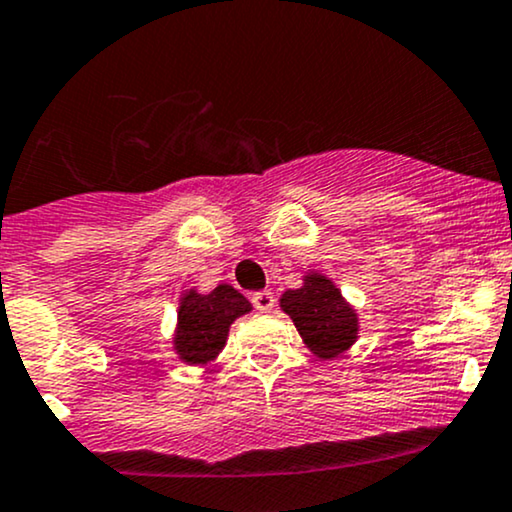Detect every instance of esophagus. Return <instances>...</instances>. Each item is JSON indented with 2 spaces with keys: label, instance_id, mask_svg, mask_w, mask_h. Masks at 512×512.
<instances>
[{
  "label": "esophagus",
  "instance_id": "34e87169",
  "mask_svg": "<svg viewBox=\"0 0 512 512\" xmlns=\"http://www.w3.org/2000/svg\"><path fill=\"white\" fill-rule=\"evenodd\" d=\"M252 305H255L260 313H269V310L274 308V293L272 291H257L255 296H252Z\"/></svg>",
  "mask_w": 512,
  "mask_h": 512
}]
</instances>
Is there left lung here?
<instances>
[{"label":"left lung","mask_w":512,"mask_h":512,"mask_svg":"<svg viewBox=\"0 0 512 512\" xmlns=\"http://www.w3.org/2000/svg\"><path fill=\"white\" fill-rule=\"evenodd\" d=\"M279 308L291 317L303 344L322 361H332L358 342V313L330 276L317 269L303 274L301 289L281 293Z\"/></svg>","instance_id":"obj_1"}]
</instances>
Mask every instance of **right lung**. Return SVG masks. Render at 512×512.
Here are the masks:
<instances>
[{
  "label": "right lung",
  "mask_w": 512,
  "mask_h": 512,
  "mask_svg": "<svg viewBox=\"0 0 512 512\" xmlns=\"http://www.w3.org/2000/svg\"><path fill=\"white\" fill-rule=\"evenodd\" d=\"M250 310L252 303L231 284H219L209 293L187 289L178 303L170 349L187 366L209 368L226 346L233 322Z\"/></svg>",
  "instance_id": "1"
}]
</instances>
